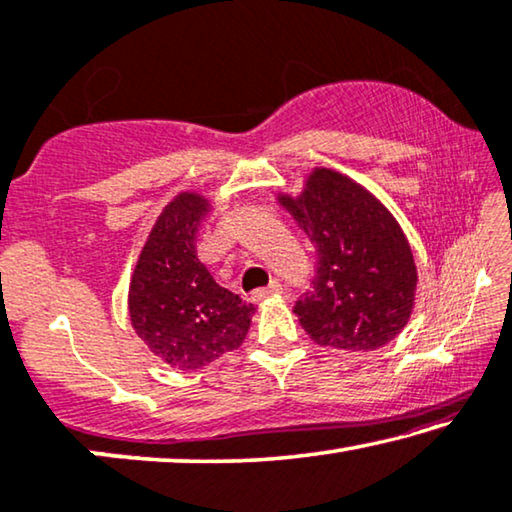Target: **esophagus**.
Returning a JSON list of instances; mask_svg holds the SVG:
<instances>
[{"label": "esophagus", "instance_id": "obj_1", "mask_svg": "<svg viewBox=\"0 0 512 512\" xmlns=\"http://www.w3.org/2000/svg\"><path fill=\"white\" fill-rule=\"evenodd\" d=\"M280 292H282V285H280V282L273 280L269 287L255 289V292L250 294V301H253V303H262V301L269 299V296H276V294H280Z\"/></svg>", "mask_w": 512, "mask_h": 512}]
</instances>
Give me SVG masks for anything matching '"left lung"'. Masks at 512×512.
Returning a JSON list of instances; mask_svg holds the SVG:
<instances>
[{
    "mask_svg": "<svg viewBox=\"0 0 512 512\" xmlns=\"http://www.w3.org/2000/svg\"><path fill=\"white\" fill-rule=\"evenodd\" d=\"M278 204L317 250L312 289L294 305L317 345L372 352L407 326L418 271L391 211L368 188L331 167H315L296 197Z\"/></svg>",
    "mask_w": 512,
    "mask_h": 512,
    "instance_id": "left-lung-1",
    "label": "left lung"
}]
</instances>
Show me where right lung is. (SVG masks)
Here are the masks:
<instances>
[{
    "label": "right lung",
    "mask_w": 512,
    "mask_h": 512,
    "mask_svg": "<svg viewBox=\"0 0 512 512\" xmlns=\"http://www.w3.org/2000/svg\"><path fill=\"white\" fill-rule=\"evenodd\" d=\"M211 204L183 190L165 204L128 285V315L149 352L177 370H197L241 347L253 303L220 287L200 259L197 234Z\"/></svg>",
    "instance_id": "right-lung-1"
}]
</instances>
